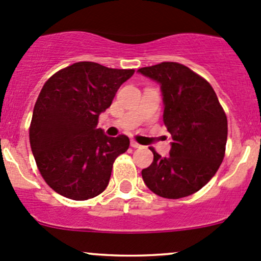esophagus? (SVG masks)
<instances>
[{"mask_svg":"<svg viewBox=\"0 0 261 261\" xmlns=\"http://www.w3.org/2000/svg\"><path fill=\"white\" fill-rule=\"evenodd\" d=\"M130 146H132V148H142V145H140L139 143H137L136 140H133V139L130 140Z\"/></svg>","mask_w":261,"mask_h":261,"instance_id":"1","label":"esophagus"}]
</instances>
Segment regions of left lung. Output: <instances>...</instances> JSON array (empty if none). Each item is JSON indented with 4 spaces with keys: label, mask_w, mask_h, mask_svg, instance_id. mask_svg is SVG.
Returning a JSON list of instances; mask_svg holds the SVG:
<instances>
[{
    "label": "left lung",
    "mask_w": 261,
    "mask_h": 261,
    "mask_svg": "<svg viewBox=\"0 0 261 261\" xmlns=\"http://www.w3.org/2000/svg\"><path fill=\"white\" fill-rule=\"evenodd\" d=\"M142 75L160 84L164 123L171 134L170 155L154 149V160L142 170L150 191L164 198L190 196L215 176L223 162L228 123L212 86L178 63L142 67Z\"/></svg>",
    "instance_id": "obj_1"
}]
</instances>
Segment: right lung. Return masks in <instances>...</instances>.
<instances>
[{"label": "right lung", "mask_w": 261, "mask_h": 261, "mask_svg": "<svg viewBox=\"0 0 261 261\" xmlns=\"http://www.w3.org/2000/svg\"><path fill=\"white\" fill-rule=\"evenodd\" d=\"M133 69H110L81 61L61 69L44 84L34 105L29 142L37 166L55 192L85 201L105 191L116 158L129 138L97 129L117 90Z\"/></svg>", "instance_id": "obj_1"}]
</instances>
